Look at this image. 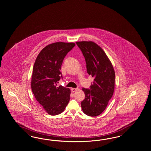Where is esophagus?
<instances>
[{"label":"esophagus","mask_w":151,"mask_h":151,"mask_svg":"<svg viewBox=\"0 0 151 151\" xmlns=\"http://www.w3.org/2000/svg\"><path fill=\"white\" fill-rule=\"evenodd\" d=\"M78 88H72L71 89V91L72 93H74V92H76L77 90H78Z\"/></svg>","instance_id":"obj_1"}]
</instances>
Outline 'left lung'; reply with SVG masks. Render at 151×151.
Here are the masks:
<instances>
[{"instance_id":"1","label":"left lung","mask_w":151,"mask_h":151,"mask_svg":"<svg viewBox=\"0 0 151 151\" xmlns=\"http://www.w3.org/2000/svg\"><path fill=\"white\" fill-rule=\"evenodd\" d=\"M76 44L85 58L88 73L94 78L90 89H82L85 98L81 101V108L87 116H97L104 111L113 96L115 72L104 51L96 43L82 41Z\"/></svg>"}]
</instances>
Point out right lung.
I'll return each instance as SVG.
<instances>
[{"label":"right lung","instance_id":"right-lung-1","mask_svg":"<svg viewBox=\"0 0 151 151\" xmlns=\"http://www.w3.org/2000/svg\"><path fill=\"white\" fill-rule=\"evenodd\" d=\"M76 45L74 43L56 42L43 48L35 61L31 88L35 98L51 116L61 113L70 100V90L58 86L62 78L63 59Z\"/></svg>","mask_w":151,"mask_h":151}]
</instances>
